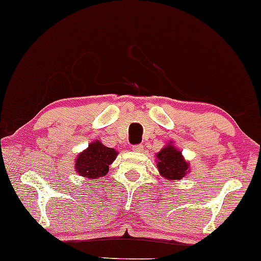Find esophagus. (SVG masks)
Listing matches in <instances>:
<instances>
[{
  "instance_id": "34e87169",
  "label": "esophagus",
  "mask_w": 261,
  "mask_h": 261,
  "mask_svg": "<svg viewBox=\"0 0 261 261\" xmlns=\"http://www.w3.org/2000/svg\"><path fill=\"white\" fill-rule=\"evenodd\" d=\"M143 150H144V146L141 144L134 145V146H133V151L134 152H143Z\"/></svg>"
}]
</instances>
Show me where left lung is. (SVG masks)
Listing matches in <instances>:
<instances>
[{
  "instance_id": "left-lung-1",
  "label": "left lung",
  "mask_w": 261,
  "mask_h": 261,
  "mask_svg": "<svg viewBox=\"0 0 261 261\" xmlns=\"http://www.w3.org/2000/svg\"><path fill=\"white\" fill-rule=\"evenodd\" d=\"M157 168L163 177L175 181L185 177L189 170V164L182 157L181 151H178L170 141L157 153Z\"/></svg>"
}]
</instances>
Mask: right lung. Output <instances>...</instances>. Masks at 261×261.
I'll list each match as a JSON object with an SVG mask.
<instances>
[{"label":"right lung","instance_id":"add662e5","mask_svg":"<svg viewBox=\"0 0 261 261\" xmlns=\"http://www.w3.org/2000/svg\"><path fill=\"white\" fill-rule=\"evenodd\" d=\"M117 151L107 147L99 140L93 141L76 157L75 170L80 176L96 180L108 174L109 165L117 157Z\"/></svg>","mask_w":261,"mask_h":261}]
</instances>
